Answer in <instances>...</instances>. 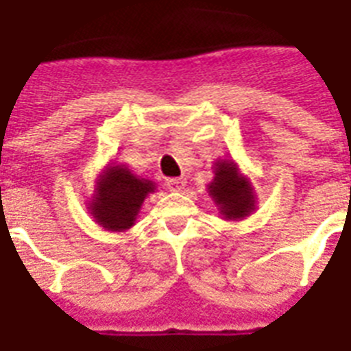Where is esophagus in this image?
Returning <instances> with one entry per match:
<instances>
[{"label": "esophagus", "mask_w": 351, "mask_h": 351, "mask_svg": "<svg viewBox=\"0 0 351 351\" xmlns=\"http://www.w3.org/2000/svg\"><path fill=\"white\" fill-rule=\"evenodd\" d=\"M184 184H186V181H184L183 178H172L167 181V186L172 190V192H179V190H183Z\"/></svg>", "instance_id": "34e87169"}]
</instances>
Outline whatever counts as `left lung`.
I'll list each match as a JSON object with an SVG mask.
<instances>
[{
  "instance_id": "1",
  "label": "left lung",
  "mask_w": 351,
  "mask_h": 351,
  "mask_svg": "<svg viewBox=\"0 0 351 351\" xmlns=\"http://www.w3.org/2000/svg\"><path fill=\"white\" fill-rule=\"evenodd\" d=\"M208 195L225 219H243L254 210L251 183L241 176L234 161H218L214 165V181L208 184Z\"/></svg>"
}]
</instances>
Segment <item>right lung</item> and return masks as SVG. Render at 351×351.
I'll use <instances>...</instances> for the list:
<instances>
[{
	"label": "right lung",
	"instance_id": "add662e5",
	"mask_svg": "<svg viewBox=\"0 0 351 351\" xmlns=\"http://www.w3.org/2000/svg\"><path fill=\"white\" fill-rule=\"evenodd\" d=\"M154 190L156 184L133 176L124 165H111L97 179L93 201L88 208L100 227L121 232L133 227L143 201Z\"/></svg>",
	"mask_w": 351,
	"mask_h": 351
}]
</instances>
